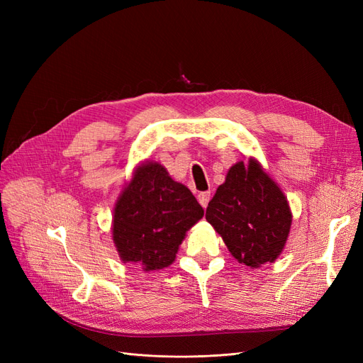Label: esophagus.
Returning <instances> with one entry per match:
<instances>
[{
    "mask_svg": "<svg viewBox=\"0 0 363 363\" xmlns=\"http://www.w3.org/2000/svg\"><path fill=\"white\" fill-rule=\"evenodd\" d=\"M208 200H211V192H200L199 194V201L200 204L206 208L208 204Z\"/></svg>",
    "mask_w": 363,
    "mask_h": 363,
    "instance_id": "34e87169",
    "label": "esophagus"
}]
</instances>
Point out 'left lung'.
I'll return each mask as SVG.
<instances>
[{
  "label": "left lung",
  "instance_id": "obj_1",
  "mask_svg": "<svg viewBox=\"0 0 363 363\" xmlns=\"http://www.w3.org/2000/svg\"><path fill=\"white\" fill-rule=\"evenodd\" d=\"M206 219L239 263L259 268L281 255L292 212L280 186L257 159L250 157L228 169L225 182L208 201Z\"/></svg>",
  "mask_w": 363,
  "mask_h": 363
}]
</instances>
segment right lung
<instances>
[{
    "instance_id": "obj_1",
    "label": "right lung",
    "mask_w": 363,
    "mask_h": 363,
    "mask_svg": "<svg viewBox=\"0 0 363 363\" xmlns=\"http://www.w3.org/2000/svg\"><path fill=\"white\" fill-rule=\"evenodd\" d=\"M203 207L159 162L139 163L113 207L112 239L124 263L144 271L168 268Z\"/></svg>"
}]
</instances>
